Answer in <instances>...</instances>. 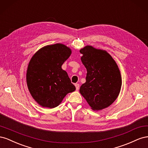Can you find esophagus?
<instances>
[{
  "label": "esophagus",
  "mask_w": 148,
  "mask_h": 148,
  "mask_svg": "<svg viewBox=\"0 0 148 148\" xmlns=\"http://www.w3.org/2000/svg\"><path fill=\"white\" fill-rule=\"evenodd\" d=\"M75 87H76V89H77V90H78L79 88V84L77 83V84H75Z\"/></svg>",
  "instance_id": "esophagus-1"
}]
</instances>
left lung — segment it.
<instances>
[{
  "label": "left lung",
  "instance_id": "1",
  "mask_svg": "<svg viewBox=\"0 0 148 148\" xmlns=\"http://www.w3.org/2000/svg\"><path fill=\"white\" fill-rule=\"evenodd\" d=\"M81 60L86 67V82L79 88L93 110L110 106L118 97L122 87V77L114 59L105 50L86 46L79 50Z\"/></svg>",
  "mask_w": 148,
  "mask_h": 148
}]
</instances>
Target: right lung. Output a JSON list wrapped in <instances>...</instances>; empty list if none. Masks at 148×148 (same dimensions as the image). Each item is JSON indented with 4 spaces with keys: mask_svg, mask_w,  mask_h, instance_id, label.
I'll return each mask as SVG.
<instances>
[{
    "mask_svg": "<svg viewBox=\"0 0 148 148\" xmlns=\"http://www.w3.org/2000/svg\"><path fill=\"white\" fill-rule=\"evenodd\" d=\"M71 53V49L60 43L47 45L31 57L26 71V83L34 101L42 107L54 108L67 94L75 91L62 65Z\"/></svg>",
    "mask_w": 148,
    "mask_h": 148,
    "instance_id": "add662e5",
    "label": "right lung"
}]
</instances>
